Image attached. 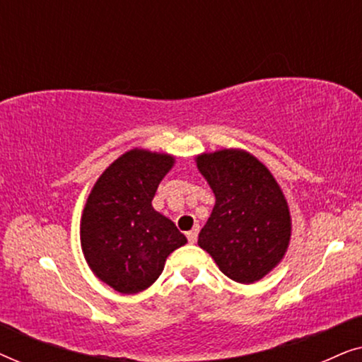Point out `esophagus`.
Wrapping results in <instances>:
<instances>
[{
	"label": "esophagus",
	"mask_w": 362,
	"mask_h": 362,
	"mask_svg": "<svg viewBox=\"0 0 362 362\" xmlns=\"http://www.w3.org/2000/svg\"><path fill=\"white\" fill-rule=\"evenodd\" d=\"M197 234H199V227H194V229H192V230H189V232H187V234H186V237H187V240H189L191 242V244H194V242L197 240Z\"/></svg>",
	"instance_id": "obj_1"
}]
</instances>
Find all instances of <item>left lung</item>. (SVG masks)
I'll return each mask as SVG.
<instances>
[{
	"mask_svg": "<svg viewBox=\"0 0 362 362\" xmlns=\"http://www.w3.org/2000/svg\"><path fill=\"white\" fill-rule=\"evenodd\" d=\"M196 165L216 196L197 244L229 279L259 281L280 264L290 244L284 191L264 163L245 150L202 153Z\"/></svg>",
	"mask_w": 362,
	"mask_h": 362,
	"instance_id": "left-lung-1",
	"label": "left lung"
}]
</instances>
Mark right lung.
<instances>
[{
	"label": "right lung",
	"mask_w": 362,
	"mask_h": 362,
	"mask_svg": "<svg viewBox=\"0 0 362 362\" xmlns=\"http://www.w3.org/2000/svg\"><path fill=\"white\" fill-rule=\"evenodd\" d=\"M173 165L175 156L168 153L133 148L102 173L87 197L81 219L83 257L97 279L118 293L151 286L168 255L187 242L151 206Z\"/></svg>",
	"instance_id": "obj_1"
}]
</instances>
